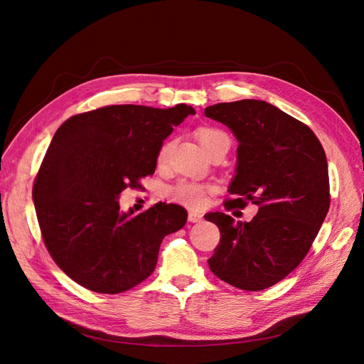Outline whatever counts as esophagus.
I'll return each instance as SVG.
<instances>
[{"label":"esophagus","mask_w":364,"mask_h":364,"mask_svg":"<svg viewBox=\"0 0 364 364\" xmlns=\"http://www.w3.org/2000/svg\"><path fill=\"white\" fill-rule=\"evenodd\" d=\"M203 220V215L199 214V213H194V211H190L188 213V222L191 223H200Z\"/></svg>","instance_id":"esophagus-1"}]
</instances>
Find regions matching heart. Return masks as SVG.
Listing matches in <instances>:
<instances>
[{
  "label": "heart",
  "mask_w": 364,
  "mask_h": 364,
  "mask_svg": "<svg viewBox=\"0 0 364 364\" xmlns=\"http://www.w3.org/2000/svg\"><path fill=\"white\" fill-rule=\"evenodd\" d=\"M222 136H226V135L218 129L202 127V129L197 130V138H199L200 144L205 149V151L209 147H211L218 138H222ZM171 147H173L171 141L164 142V144L161 146L159 153H158V162L159 164H164L165 161L168 159ZM205 196H206V186L202 185V183L191 182V181H181L179 183H176L173 188L170 190V197L174 202L186 205V206H191V208H197V206L203 205Z\"/></svg>",
  "instance_id": "obj_1"
}]
</instances>
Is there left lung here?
Here are the masks:
<instances>
[{
  "instance_id": "obj_1",
  "label": "left lung",
  "mask_w": 364,
  "mask_h": 364,
  "mask_svg": "<svg viewBox=\"0 0 364 364\" xmlns=\"http://www.w3.org/2000/svg\"><path fill=\"white\" fill-rule=\"evenodd\" d=\"M205 117L228 126L238 141L228 188L237 199L228 203L258 205L245 223L225 213L205 215L222 235L209 269L237 289H269L299 266L328 214L323 147L310 127L262 100L213 105Z\"/></svg>"
}]
</instances>
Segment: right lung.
Listing matches in <instances>:
<instances>
[{
    "mask_svg": "<svg viewBox=\"0 0 364 364\" xmlns=\"http://www.w3.org/2000/svg\"><path fill=\"white\" fill-rule=\"evenodd\" d=\"M117 105L68 118L54 134L33 186L38 222L50 255L68 277L97 293L135 287L156 267L165 235L185 226V209L156 203L138 215L118 197L151 176L164 139L194 115Z\"/></svg>",
    "mask_w": 364,
    "mask_h": 364,
    "instance_id": "add662e5",
    "label": "right lung"
}]
</instances>
